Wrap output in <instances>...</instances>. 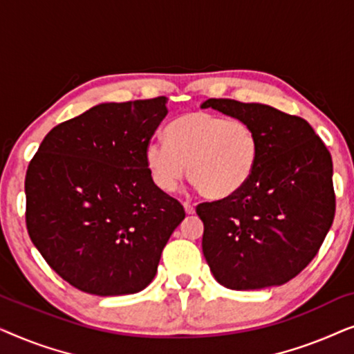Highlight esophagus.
I'll return each instance as SVG.
<instances>
[{
    "instance_id": "esophagus-1",
    "label": "esophagus",
    "mask_w": 354,
    "mask_h": 354,
    "mask_svg": "<svg viewBox=\"0 0 354 354\" xmlns=\"http://www.w3.org/2000/svg\"><path fill=\"white\" fill-rule=\"evenodd\" d=\"M183 207H185L187 214H195V206L190 205V203H183Z\"/></svg>"
}]
</instances>
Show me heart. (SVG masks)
Wrapping results in <instances>:
<instances>
[{
	"mask_svg": "<svg viewBox=\"0 0 354 354\" xmlns=\"http://www.w3.org/2000/svg\"><path fill=\"white\" fill-rule=\"evenodd\" d=\"M164 142L145 148L149 177L156 188L171 193L185 176L203 196L224 200L245 187L253 174L259 142L253 129L206 111L177 118L166 129Z\"/></svg>",
	"mask_w": 354,
	"mask_h": 354,
	"instance_id": "obj_1",
	"label": "heart"
}]
</instances>
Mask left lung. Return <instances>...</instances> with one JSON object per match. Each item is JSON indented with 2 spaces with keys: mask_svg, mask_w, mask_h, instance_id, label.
<instances>
[{
  "mask_svg": "<svg viewBox=\"0 0 354 354\" xmlns=\"http://www.w3.org/2000/svg\"><path fill=\"white\" fill-rule=\"evenodd\" d=\"M201 108L248 124L259 142L258 162L245 187L196 207L205 224L206 263L230 290L287 283L311 263L330 230V153L306 120L272 106L209 98Z\"/></svg>",
  "mask_w": 354,
  "mask_h": 354,
  "instance_id": "8db88e82",
  "label": "left lung"
}]
</instances>
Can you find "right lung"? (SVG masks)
Returning <instances> with one entry per match:
<instances>
[{
  "label": "right lung",
  "mask_w": 354,
  "mask_h": 354,
  "mask_svg": "<svg viewBox=\"0 0 354 354\" xmlns=\"http://www.w3.org/2000/svg\"><path fill=\"white\" fill-rule=\"evenodd\" d=\"M166 103L159 96L96 104L56 125L28 164V235L50 268L82 292H142L185 219L145 162Z\"/></svg>",
  "instance_id": "1"
}]
</instances>
